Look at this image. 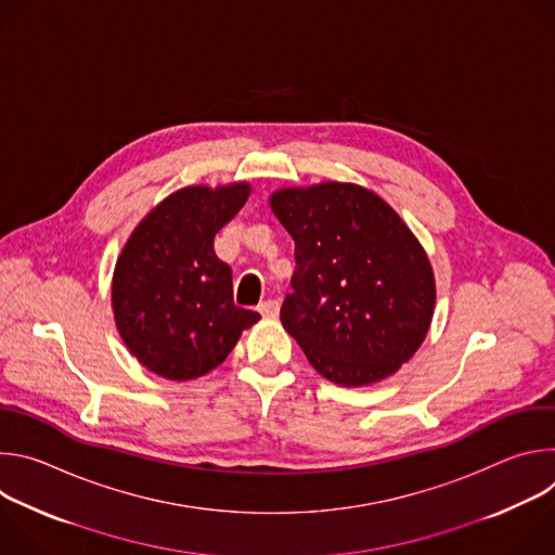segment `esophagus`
Segmentation results:
<instances>
[{
	"mask_svg": "<svg viewBox=\"0 0 555 555\" xmlns=\"http://www.w3.org/2000/svg\"><path fill=\"white\" fill-rule=\"evenodd\" d=\"M259 311H261V315H266V319H272V315L279 313V300H263L259 305Z\"/></svg>",
	"mask_w": 555,
	"mask_h": 555,
	"instance_id": "obj_1",
	"label": "esophagus"
}]
</instances>
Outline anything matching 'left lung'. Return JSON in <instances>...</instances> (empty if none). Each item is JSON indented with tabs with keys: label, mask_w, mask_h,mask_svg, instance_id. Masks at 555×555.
Masks as SVG:
<instances>
[{
	"label": "left lung",
	"mask_w": 555,
	"mask_h": 555,
	"mask_svg": "<svg viewBox=\"0 0 555 555\" xmlns=\"http://www.w3.org/2000/svg\"><path fill=\"white\" fill-rule=\"evenodd\" d=\"M270 206L294 240L285 332L334 384L366 386L398 371L424 343L435 276L417 236L358 184L281 189Z\"/></svg>",
	"instance_id": "8db88e82"
}]
</instances>
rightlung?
<instances>
[{
	"label": "right lung",
	"mask_w": 555,
	"mask_h": 555,
	"mask_svg": "<svg viewBox=\"0 0 555 555\" xmlns=\"http://www.w3.org/2000/svg\"><path fill=\"white\" fill-rule=\"evenodd\" d=\"M248 195L246 182L180 189L125 244L112 281L114 319L127 349L155 375H206L261 319L234 305L230 266L212 248Z\"/></svg>",
	"instance_id": "add662e5"
}]
</instances>
